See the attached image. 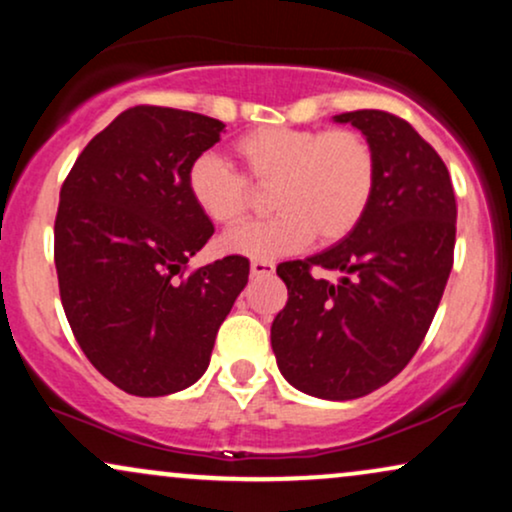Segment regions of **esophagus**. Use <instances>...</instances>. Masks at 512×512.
<instances>
[{
    "instance_id": "1",
    "label": "esophagus",
    "mask_w": 512,
    "mask_h": 512,
    "mask_svg": "<svg viewBox=\"0 0 512 512\" xmlns=\"http://www.w3.org/2000/svg\"><path fill=\"white\" fill-rule=\"evenodd\" d=\"M250 274L252 276H269L274 274V264L267 260H252L250 262Z\"/></svg>"
}]
</instances>
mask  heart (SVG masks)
I'll return each mask as SVG.
<instances>
[{"label":"heart","mask_w":512,"mask_h":512,"mask_svg":"<svg viewBox=\"0 0 512 512\" xmlns=\"http://www.w3.org/2000/svg\"><path fill=\"white\" fill-rule=\"evenodd\" d=\"M243 175L204 151L187 166V192L204 219L236 226L252 207L253 187H272V219L223 236L233 255L274 260L310 240L332 245L361 223L378 182L375 146L354 127H257L233 142Z\"/></svg>","instance_id":"b5f03b06"}]
</instances>
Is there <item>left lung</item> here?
I'll list each match as a JSON object with an SVG mask.
<instances>
[{"label":"left lung","mask_w":512,"mask_h":512,"mask_svg":"<svg viewBox=\"0 0 512 512\" xmlns=\"http://www.w3.org/2000/svg\"><path fill=\"white\" fill-rule=\"evenodd\" d=\"M334 120L373 142L378 182L342 243L276 267L289 303L272 322V349L293 387L342 402L390 383L424 342L455 260L457 204L443 158L407 120L385 110Z\"/></svg>","instance_id":"obj_1"}]
</instances>
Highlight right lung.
<instances>
[{
  "label": "right lung",
  "instance_id": "1",
  "mask_svg": "<svg viewBox=\"0 0 512 512\" xmlns=\"http://www.w3.org/2000/svg\"><path fill=\"white\" fill-rule=\"evenodd\" d=\"M223 127L134 105L86 144L62 182L55 267L64 315L88 361L129 395L163 397L197 383L248 284L240 255L187 272L214 236L187 192V166Z\"/></svg>",
  "mask_w": 512,
  "mask_h": 512
}]
</instances>
